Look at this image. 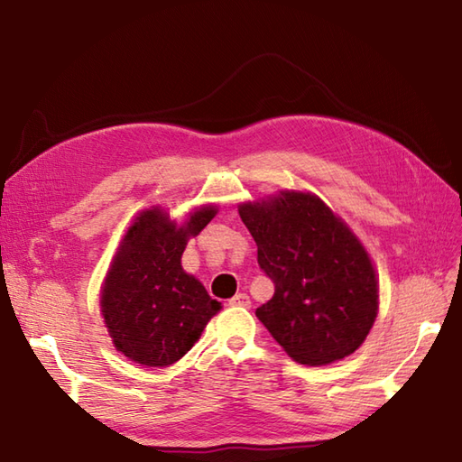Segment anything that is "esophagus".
I'll return each instance as SVG.
<instances>
[{
    "mask_svg": "<svg viewBox=\"0 0 462 462\" xmlns=\"http://www.w3.org/2000/svg\"><path fill=\"white\" fill-rule=\"evenodd\" d=\"M230 306H234V308H250V298L246 296V293H236V296H234L230 301Z\"/></svg>",
    "mask_w": 462,
    "mask_h": 462,
    "instance_id": "obj_1",
    "label": "esophagus"
}]
</instances>
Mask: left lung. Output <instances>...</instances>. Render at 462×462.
I'll list each match as a JSON object with an SVG mask.
<instances>
[{
    "label": "left lung",
    "instance_id": "1",
    "mask_svg": "<svg viewBox=\"0 0 462 462\" xmlns=\"http://www.w3.org/2000/svg\"><path fill=\"white\" fill-rule=\"evenodd\" d=\"M273 298L256 318L288 356L326 365L351 356L377 316L379 288L367 252L318 196L282 192L242 204Z\"/></svg>",
    "mask_w": 462,
    "mask_h": 462
}]
</instances>
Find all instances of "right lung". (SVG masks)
Instances as JSON below:
<instances>
[{"label":"right lung","mask_w":462,"mask_h":462,"mask_svg":"<svg viewBox=\"0 0 462 462\" xmlns=\"http://www.w3.org/2000/svg\"><path fill=\"white\" fill-rule=\"evenodd\" d=\"M196 210L180 228L159 208L131 226L106 276L101 308L115 347L131 361L166 367L179 361L220 310L202 283L180 266L186 240L214 218Z\"/></svg>","instance_id":"obj_1"}]
</instances>
